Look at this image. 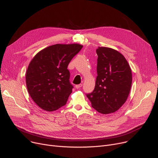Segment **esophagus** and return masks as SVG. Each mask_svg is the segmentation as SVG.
<instances>
[{"label":"esophagus","instance_id":"obj_1","mask_svg":"<svg viewBox=\"0 0 158 158\" xmlns=\"http://www.w3.org/2000/svg\"><path fill=\"white\" fill-rule=\"evenodd\" d=\"M82 86H83V85H82V84H79V85H75V88H76L77 89H79V88H80L81 87H82Z\"/></svg>","mask_w":158,"mask_h":158}]
</instances>
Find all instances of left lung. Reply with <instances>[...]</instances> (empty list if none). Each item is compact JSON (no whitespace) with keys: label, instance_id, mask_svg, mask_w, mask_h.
<instances>
[{"label":"left lung","instance_id":"1","mask_svg":"<svg viewBox=\"0 0 158 158\" xmlns=\"http://www.w3.org/2000/svg\"><path fill=\"white\" fill-rule=\"evenodd\" d=\"M94 91L87 94L92 106L98 112L108 114L116 112L126 102L132 86V70L127 59L111 48L100 47Z\"/></svg>","mask_w":158,"mask_h":158}]
</instances>
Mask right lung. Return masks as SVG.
Returning a JSON list of instances; mask_svg holds the SVG:
<instances>
[{"label": "right lung", "instance_id": "1", "mask_svg": "<svg viewBox=\"0 0 158 158\" xmlns=\"http://www.w3.org/2000/svg\"><path fill=\"white\" fill-rule=\"evenodd\" d=\"M82 48L77 43L52 45L39 52L30 61L26 73V86L41 109L52 112L66 105L73 88L67 68Z\"/></svg>", "mask_w": 158, "mask_h": 158}]
</instances>
